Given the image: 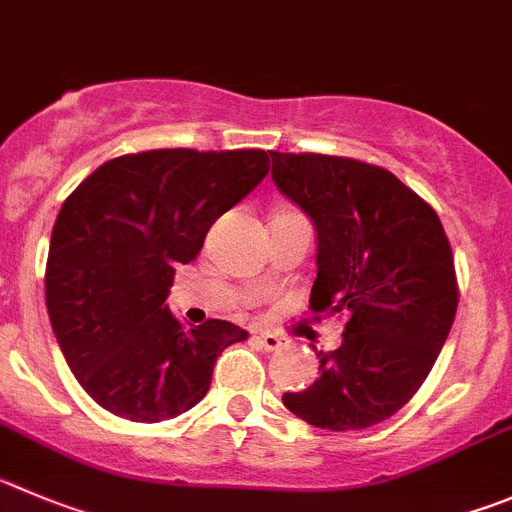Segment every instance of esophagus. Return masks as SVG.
<instances>
[{
    "label": "esophagus",
    "instance_id": "1",
    "mask_svg": "<svg viewBox=\"0 0 512 512\" xmlns=\"http://www.w3.org/2000/svg\"><path fill=\"white\" fill-rule=\"evenodd\" d=\"M252 341L260 343V348H265V351H280V348H283V338H280L278 333H270V331L255 333Z\"/></svg>",
    "mask_w": 512,
    "mask_h": 512
}]
</instances>
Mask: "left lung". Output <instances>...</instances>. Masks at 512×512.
<instances>
[{"label": "left lung", "instance_id": "8db88e82", "mask_svg": "<svg viewBox=\"0 0 512 512\" xmlns=\"http://www.w3.org/2000/svg\"><path fill=\"white\" fill-rule=\"evenodd\" d=\"M272 156V181L318 232L315 313H348L321 376L283 404L313 427L366 429L399 412L432 371L457 313L452 247L437 212L391 171L346 156Z\"/></svg>", "mask_w": 512, "mask_h": 512}]
</instances>
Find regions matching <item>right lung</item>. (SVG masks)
<instances>
[{
    "mask_svg": "<svg viewBox=\"0 0 512 512\" xmlns=\"http://www.w3.org/2000/svg\"><path fill=\"white\" fill-rule=\"evenodd\" d=\"M260 148H156L105 161L65 199L52 227L45 300L60 351L90 399L131 422L189 412L214 361L247 331L186 328L166 308L176 267L260 184Z\"/></svg>",
    "mask_w": 512,
    "mask_h": 512,
    "instance_id": "right-lung-1",
    "label": "right lung"
}]
</instances>
